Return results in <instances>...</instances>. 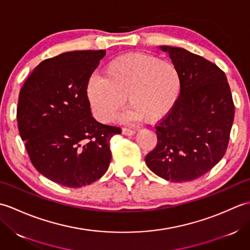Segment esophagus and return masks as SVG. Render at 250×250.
I'll return each mask as SVG.
<instances>
[{"label": "esophagus", "instance_id": "1", "mask_svg": "<svg viewBox=\"0 0 250 250\" xmlns=\"http://www.w3.org/2000/svg\"><path fill=\"white\" fill-rule=\"evenodd\" d=\"M136 133V131L134 129H129V128H122V134L124 135H134Z\"/></svg>", "mask_w": 250, "mask_h": 250}]
</instances>
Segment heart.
<instances>
[{
    "label": "heart",
    "instance_id": "1",
    "mask_svg": "<svg viewBox=\"0 0 250 250\" xmlns=\"http://www.w3.org/2000/svg\"><path fill=\"white\" fill-rule=\"evenodd\" d=\"M182 82L172 62L158 57L130 52L115 58L105 66L102 77L90 78L87 95L99 118H116L125 97L132 107L122 116L125 121L146 118L157 122L176 104Z\"/></svg>",
    "mask_w": 250,
    "mask_h": 250
}]
</instances>
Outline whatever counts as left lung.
<instances>
[{"mask_svg":"<svg viewBox=\"0 0 250 250\" xmlns=\"http://www.w3.org/2000/svg\"><path fill=\"white\" fill-rule=\"evenodd\" d=\"M180 75L176 104L156 126L157 146L147 167L171 182H190L210 171L225 156L234 119L226 74L184 48L160 46Z\"/></svg>","mask_w":250,"mask_h":250,"instance_id":"left-lung-1","label":"left lung"}]
</instances>
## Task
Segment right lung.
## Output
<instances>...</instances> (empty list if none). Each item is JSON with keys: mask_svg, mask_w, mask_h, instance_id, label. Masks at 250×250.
I'll list each match as a JSON object with an SVG mask.
<instances>
[{"mask_svg": "<svg viewBox=\"0 0 250 250\" xmlns=\"http://www.w3.org/2000/svg\"><path fill=\"white\" fill-rule=\"evenodd\" d=\"M105 50L64 52L37 65L19 92L18 129L30 160L46 178L70 188L106 173L117 126L95 120L87 86Z\"/></svg>", "mask_w": 250, "mask_h": 250, "instance_id": "1", "label": "right lung"}]
</instances>
